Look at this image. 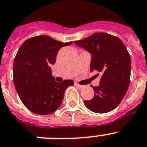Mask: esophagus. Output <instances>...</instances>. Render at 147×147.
<instances>
[{
  "label": "esophagus",
  "mask_w": 147,
  "mask_h": 147,
  "mask_svg": "<svg viewBox=\"0 0 147 147\" xmlns=\"http://www.w3.org/2000/svg\"><path fill=\"white\" fill-rule=\"evenodd\" d=\"M75 86H76V87L77 88H83V86H81V85H80V84H78V83H75Z\"/></svg>",
  "instance_id": "1"
}]
</instances>
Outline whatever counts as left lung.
I'll use <instances>...</instances> for the list:
<instances>
[{
    "instance_id": "left-lung-1",
    "label": "left lung",
    "mask_w": 147,
    "mask_h": 147,
    "mask_svg": "<svg viewBox=\"0 0 147 147\" xmlns=\"http://www.w3.org/2000/svg\"><path fill=\"white\" fill-rule=\"evenodd\" d=\"M74 43L91 53L90 71L102 74L99 86H92L94 96L85 100V106L95 113L112 111L122 101L129 86L131 59L126 46L118 37L105 32H96Z\"/></svg>"
}]
</instances>
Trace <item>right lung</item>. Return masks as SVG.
<instances>
[{
	"instance_id": "obj_1",
	"label": "right lung",
	"mask_w": 147,
	"mask_h": 147,
	"mask_svg": "<svg viewBox=\"0 0 147 147\" xmlns=\"http://www.w3.org/2000/svg\"><path fill=\"white\" fill-rule=\"evenodd\" d=\"M63 43L47 36H38L26 40L18 51L13 64V81L16 91L26 107L37 115L51 114L58 109L71 80L55 81L51 65Z\"/></svg>"
}]
</instances>
